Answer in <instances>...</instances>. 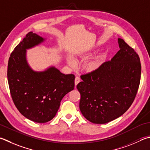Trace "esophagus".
<instances>
[{
	"label": "esophagus",
	"mask_w": 150,
	"mask_h": 150,
	"mask_svg": "<svg viewBox=\"0 0 150 150\" xmlns=\"http://www.w3.org/2000/svg\"><path fill=\"white\" fill-rule=\"evenodd\" d=\"M80 82V77H78V76H77V77H75V85H77V84Z\"/></svg>",
	"instance_id": "esophagus-1"
}]
</instances>
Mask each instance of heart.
I'll list each match as a JSON object with an SVG mask.
<instances>
[{"label": "heart", "mask_w": 150, "mask_h": 150, "mask_svg": "<svg viewBox=\"0 0 150 150\" xmlns=\"http://www.w3.org/2000/svg\"><path fill=\"white\" fill-rule=\"evenodd\" d=\"M68 64H69V66L72 67H74L75 66V62L71 58H69L68 59ZM100 64L99 60H98V59H94V60L89 61L84 64L83 68L84 70L87 71H92L97 69L100 66Z\"/></svg>", "instance_id": "b5f03b06"}]
</instances>
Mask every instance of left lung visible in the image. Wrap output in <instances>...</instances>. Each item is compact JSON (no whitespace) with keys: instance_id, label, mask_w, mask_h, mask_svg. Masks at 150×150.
I'll return each mask as SVG.
<instances>
[{"instance_id":"left-lung-1","label":"left lung","mask_w":150,"mask_h":150,"mask_svg":"<svg viewBox=\"0 0 150 150\" xmlns=\"http://www.w3.org/2000/svg\"><path fill=\"white\" fill-rule=\"evenodd\" d=\"M110 61L81 76L77 85L79 108L87 120L104 124L119 117L134 102L140 85L141 64L135 50L122 39Z\"/></svg>"}]
</instances>
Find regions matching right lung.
Listing matches in <instances>:
<instances>
[{
  "label": "right lung",
  "instance_id": "right-lung-1",
  "mask_svg": "<svg viewBox=\"0 0 150 150\" xmlns=\"http://www.w3.org/2000/svg\"><path fill=\"white\" fill-rule=\"evenodd\" d=\"M45 39L31 31L10 54L7 77L11 96L18 111L31 121L44 123L52 120L61 100L75 86V75H65L54 67L35 71L27 62L26 50Z\"/></svg>",
  "mask_w": 150,
  "mask_h": 150
}]
</instances>
